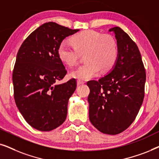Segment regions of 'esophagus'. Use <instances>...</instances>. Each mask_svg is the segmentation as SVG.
<instances>
[{"label":"esophagus","instance_id":"obj_1","mask_svg":"<svg viewBox=\"0 0 159 159\" xmlns=\"http://www.w3.org/2000/svg\"><path fill=\"white\" fill-rule=\"evenodd\" d=\"M84 82L83 81H82V80H77V85H80V84H83Z\"/></svg>","mask_w":159,"mask_h":159}]
</instances>
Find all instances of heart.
Listing matches in <instances>:
<instances>
[{"instance_id":"obj_1","label":"heart","mask_w":159,"mask_h":159,"mask_svg":"<svg viewBox=\"0 0 159 159\" xmlns=\"http://www.w3.org/2000/svg\"><path fill=\"white\" fill-rule=\"evenodd\" d=\"M84 53L85 64L70 72L71 77L80 80H90L101 70L106 72L111 69L118 57V45L110 34L85 30L72 37L71 43L63 40L58 48L60 60L69 66L77 64L80 54Z\"/></svg>"}]
</instances>
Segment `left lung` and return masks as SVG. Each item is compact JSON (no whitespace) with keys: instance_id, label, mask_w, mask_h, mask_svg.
Here are the masks:
<instances>
[{"instance_id":"8db88e82","label":"left lung","mask_w":159,"mask_h":159,"mask_svg":"<svg viewBox=\"0 0 159 159\" xmlns=\"http://www.w3.org/2000/svg\"><path fill=\"white\" fill-rule=\"evenodd\" d=\"M113 32L118 45V57L107 75L91 80L88 101L89 119L100 132L117 134L133 122L144 98L145 70L135 43L120 27Z\"/></svg>"}]
</instances>
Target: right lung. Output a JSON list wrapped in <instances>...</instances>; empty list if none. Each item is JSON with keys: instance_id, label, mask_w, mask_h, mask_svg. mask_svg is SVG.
<instances>
[{"instance_id": "obj_1", "label": "right lung", "mask_w": 159, "mask_h": 159, "mask_svg": "<svg viewBox=\"0 0 159 159\" xmlns=\"http://www.w3.org/2000/svg\"><path fill=\"white\" fill-rule=\"evenodd\" d=\"M79 30L45 23L26 38L17 53L12 77L15 102L34 129L51 131L66 120L69 99L77 82L72 78L57 83L66 74L58 48L66 37Z\"/></svg>"}]
</instances>
